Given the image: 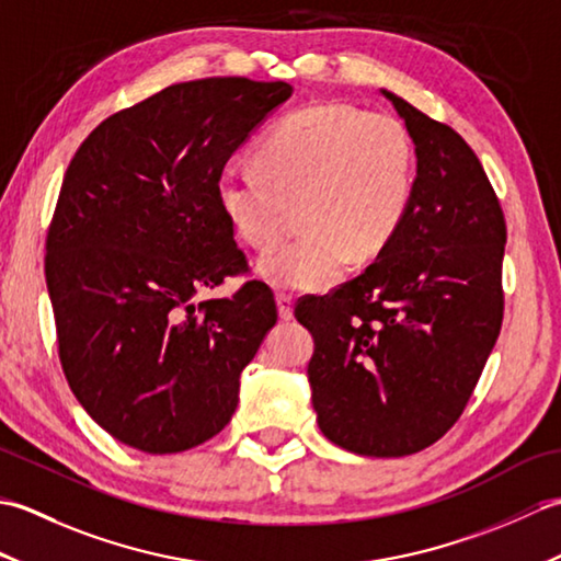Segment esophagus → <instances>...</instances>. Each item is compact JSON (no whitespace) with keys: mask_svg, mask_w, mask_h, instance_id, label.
Wrapping results in <instances>:
<instances>
[{"mask_svg":"<svg viewBox=\"0 0 561 561\" xmlns=\"http://www.w3.org/2000/svg\"><path fill=\"white\" fill-rule=\"evenodd\" d=\"M277 308H279V318L289 320V318L294 316V299H291V294L279 291V294H277Z\"/></svg>","mask_w":561,"mask_h":561,"instance_id":"34e87169","label":"esophagus"}]
</instances>
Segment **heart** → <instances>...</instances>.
Wrapping results in <instances>:
<instances>
[{
  "label": "heart",
  "mask_w": 561,
  "mask_h": 561,
  "mask_svg": "<svg viewBox=\"0 0 561 561\" xmlns=\"http://www.w3.org/2000/svg\"><path fill=\"white\" fill-rule=\"evenodd\" d=\"M257 169L226 165L217 199L243 243L270 248L299 205L301 233L270 250L260 274L279 289H328L352 253L374 257L410 209L416 153L388 113L316 103L274 123L255 149Z\"/></svg>",
  "instance_id": "heart-1"
}]
</instances>
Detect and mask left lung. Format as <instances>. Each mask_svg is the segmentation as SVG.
Segmentation results:
<instances>
[{"instance_id":"8db88e82","label":"left lung","mask_w":561,"mask_h":561,"mask_svg":"<svg viewBox=\"0 0 561 561\" xmlns=\"http://www.w3.org/2000/svg\"><path fill=\"white\" fill-rule=\"evenodd\" d=\"M416 151L410 209L359 277L294 313L318 426L359 456L424 450L460 420L504 318L506 221L478 153L456 129L383 91Z\"/></svg>"}]
</instances>
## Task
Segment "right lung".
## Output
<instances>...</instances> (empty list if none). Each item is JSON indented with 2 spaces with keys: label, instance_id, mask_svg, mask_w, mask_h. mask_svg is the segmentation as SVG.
Instances as JSON below:
<instances>
[{
  "label": "right lung",
  "instance_id": "add662e5",
  "mask_svg": "<svg viewBox=\"0 0 561 561\" xmlns=\"http://www.w3.org/2000/svg\"><path fill=\"white\" fill-rule=\"evenodd\" d=\"M287 81L211 77L113 113L69 161L45 241L57 354L91 420L145 453H181L229 424L238 378L277 304L217 199L231 153L291 96Z\"/></svg>",
  "mask_w": 561,
  "mask_h": 561
}]
</instances>
